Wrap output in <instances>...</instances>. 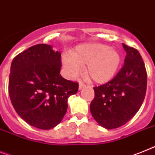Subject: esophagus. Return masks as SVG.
<instances>
[{
	"mask_svg": "<svg viewBox=\"0 0 155 155\" xmlns=\"http://www.w3.org/2000/svg\"><path fill=\"white\" fill-rule=\"evenodd\" d=\"M84 87H85V84H84V83H82V82L79 83V90L82 89V88H84Z\"/></svg>",
	"mask_w": 155,
	"mask_h": 155,
	"instance_id": "1",
	"label": "esophagus"
}]
</instances>
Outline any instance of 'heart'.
Returning a JSON list of instances; mask_svg holds the SVG:
<instances>
[{
    "mask_svg": "<svg viewBox=\"0 0 155 155\" xmlns=\"http://www.w3.org/2000/svg\"><path fill=\"white\" fill-rule=\"evenodd\" d=\"M62 63L67 76L78 74L81 67L85 64L84 74L94 82L103 84L109 81L117 72L121 56L117 50L98 43L78 45L62 57Z\"/></svg>",
    "mask_w": 155,
    "mask_h": 155,
    "instance_id": "1",
    "label": "heart"
}]
</instances>
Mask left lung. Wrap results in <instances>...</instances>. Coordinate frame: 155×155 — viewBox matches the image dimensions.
<instances>
[{
  "label": "left lung",
  "instance_id": "8db88e82",
  "mask_svg": "<svg viewBox=\"0 0 155 155\" xmlns=\"http://www.w3.org/2000/svg\"><path fill=\"white\" fill-rule=\"evenodd\" d=\"M126 51L124 66L111 81L94 87L92 117L105 129H116L137 113L145 98L147 76L143 59L136 48L122 44Z\"/></svg>",
  "mask_w": 155,
  "mask_h": 155
}]
</instances>
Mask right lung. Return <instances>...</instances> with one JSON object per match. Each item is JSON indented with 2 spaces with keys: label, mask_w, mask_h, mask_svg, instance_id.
<instances>
[{
  "label": "right lung",
  "mask_w": 155,
  "mask_h": 155,
  "mask_svg": "<svg viewBox=\"0 0 155 155\" xmlns=\"http://www.w3.org/2000/svg\"><path fill=\"white\" fill-rule=\"evenodd\" d=\"M61 53L52 46L39 44L13 59L8 92L13 107L29 125L50 129L67 113L69 96L77 93L78 83L60 75Z\"/></svg>",
  "instance_id": "1"
}]
</instances>
